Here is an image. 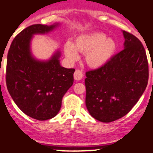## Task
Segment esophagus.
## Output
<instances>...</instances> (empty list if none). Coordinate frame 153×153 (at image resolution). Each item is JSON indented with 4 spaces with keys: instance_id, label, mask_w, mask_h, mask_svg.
Listing matches in <instances>:
<instances>
[{
    "instance_id": "1",
    "label": "esophagus",
    "mask_w": 153,
    "mask_h": 153,
    "mask_svg": "<svg viewBox=\"0 0 153 153\" xmlns=\"http://www.w3.org/2000/svg\"><path fill=\"white\" fill-rule=\"evenodd\" d=\"M82 77H83V74H82V71L81 70L78 69L74 71V78L75 80L79 81V80H81V79H82Z\"/></svg>"
}]
</instances>
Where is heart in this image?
Wrapping results in <instances>:
<instances>
[{"instance_id": "obj_1", "label": "heart", "mask_w": 153, "mask_h": 153, "mask_svg": "<svg viewBox=\"0 0 153 153\" xmlns=\"http://www.w3.org/2000/svg\"><path fill=\"white\" fill-rule=\"evenodd\" d=\"M77 51L86 54V62L91 67L99 68L111 59L117 51V44L102 32L82 35L77 37L74 45L67 42L64 52L68 59L74 61L79 58Z\"/></svg>"}]
</instances>
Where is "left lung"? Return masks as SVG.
<instances>
[{
    "label": "left lung",
    "mask_w": 153,
    "mask_h": 153,
    "mask_svg": "<svg viewBox=\"0 0 153 153\" xmlns=\"http://www.w3.org/2000/svg\"><path fill=\"white\" fill-rule=\"evenodd\" d=\"M125 48L103 67L86 72V105L94 118L111 122L128 114L149 81V63L138 38L123 31Z\"/></svg>",
    "instance_id": "8db88e82"
}]
</instances>
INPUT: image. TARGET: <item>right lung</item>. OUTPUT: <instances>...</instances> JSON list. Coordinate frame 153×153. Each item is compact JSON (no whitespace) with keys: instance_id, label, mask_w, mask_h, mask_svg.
Here are the masks:
<instances>
[{"instance_id":"right-lung-1","label":"right lung","mask_w":153,"mask_h":153,"mask_svg":"<svg viewBox=\"0 0 153 153\" xmlns=\"http://www.w3.org/2000/svg\"><path fill=\"white\" fill-rule=\"evenodd\" d=\"M56 25L38 24L25 28L13 39L7 56L8 93L21 111L39 121L57 115L62 97L74 82L75 70L60 66L59 51L46 62L35 59L30 52L32 36L47 33Z\"/></svg>"}]
</instances>
